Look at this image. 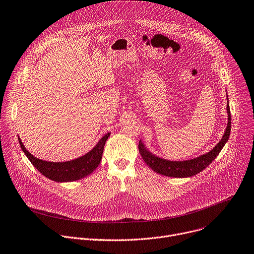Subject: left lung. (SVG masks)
Wrapping results in <instances>:
<instances>
[{
  "mask_svg": "<svg viewBox=\"0 0 254 254\" xmlns=\"http://www.w3.org/2000/svg\"><path fill=\"white\" fill-rule=\"evenodd\" d=\"M227 100H228V94H227ZM227 113H228V124H227L223 137L220 140V142L208 152L201 154L197 158L190 159V160L170 161V160L163 159V158L159 157V155L149 151L146 148L144 142L140 139L138 148H139V152L141 154L143 161L155 173L164 175V176H167V177L187 178V177H192V176H194V175L200 173L206 167H208V165L218 157L222 148L227 143V141L230 137L231 113H230L229 101L227 103Z\"/></svg>",
  "mask_w": 254,
  "mask_h": 254,
  "instance_id": "obj_1",
  "label": "left lung"
}]
</instances>
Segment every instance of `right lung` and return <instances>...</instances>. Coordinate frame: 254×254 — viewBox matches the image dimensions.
<instances>
[{
    "mask_svg": "<svg viewBox=\"0 0 254 254\" xmlns=\"http://www.w3.org/2000/svg\"><path fill=\"white\" fill-rule=\"evenodd\" d=\"M110 134L109 132L104 135L95 146L82 157L67 162H48L37 159L25 148L20 137H18V140L27 159L45 177L56 182H73L86 177L99 167Z\"/></svg>",
    "mask_w": 254,
    "mask_h": 254,
    "instance_id": "right-lung-1",
    "label": "right lung"
}]
</instances>
